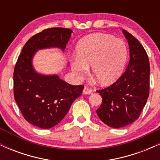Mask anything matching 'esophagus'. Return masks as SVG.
<instances>
[{"label": "esophagus", "mask_w": 160, "mask_h": 160, "mask_svg": "<svg viewBox=\"0 0 160 160\" xmlns=\"http://www.w3.org/2000/svg\"><path fill=\"white\" fill-rule=\"evenodd\" d=\"M82 92H83V94L85 95H89L92 92V90L88 87H84L83 90H82Z\"/></svg>", "instance_id": "obj_1"}]
</instances>
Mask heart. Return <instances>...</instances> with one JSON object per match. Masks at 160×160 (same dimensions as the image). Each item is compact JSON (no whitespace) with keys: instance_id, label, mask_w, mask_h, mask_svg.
<instances>
[{"instance_id":"heart-1","label":"heart","mask_w":160,"mask_h":160,"mask_svg":"<svg viewBox=\"0 0 160 160\" xmlns=\"http://www.w3.org/2000/svg\"><path fill=\"white\" fill-rule=\"evenodd\" d=\"M77 58L71 63L73 72L83 78L92 74L101 85H109L122 74L128 58V48L122 40L105 34L85 37L76 46Z\"/></svg>"}]
</instances>
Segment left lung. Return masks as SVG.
<instances>
[{
    "instance_id": "obj_1",
    "label": "left lung",
    "mask_w": 160,
    "mask_h": 160,
    "mask_svg": "<svg viewBox=\"0 0 160 160\" xmlns=\"http://www.w3.org/2000/svg\"><path fill=\"white\" fill-rule=\"evenodd\" d=\"M129 46V63L114 83L97 91L102 103L96 111L100 120L112 128H122L138 120L149 96L150 62L140 42L122 30Z\"/></svg>"
}]
</instances>
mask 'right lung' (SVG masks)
Segmentation results:
<instances>
[{"label": "right lung", "mask_w": 160, "mask_h": 160, "mask_svg": "<svg viewBox=\"0 0 160 160\" xmlns=\"http://www.w3.org/2000/svg\"><path fill=\"white\" fill-rule=\"evenodd\" d=\"M73 32L52 28L36 34L22 49L13 73L14 98L24 118L33 126L50 128L63 120L84 86H74L56 74L37 72L33 58L40 49L58 48L64 51Z\"/></svg>", "instance_id": "1"}]
</instances>
